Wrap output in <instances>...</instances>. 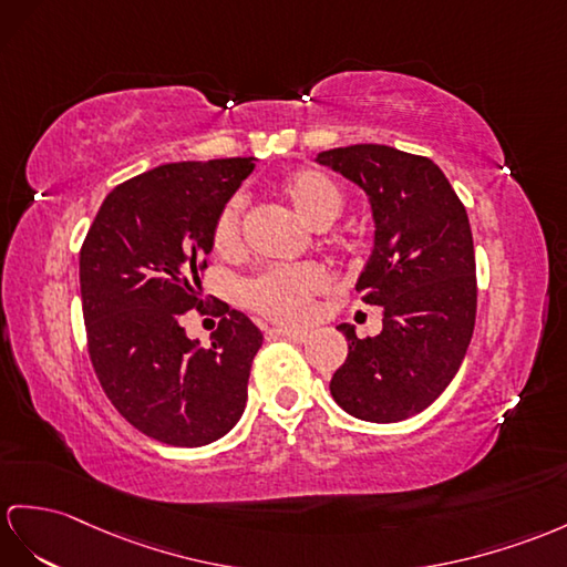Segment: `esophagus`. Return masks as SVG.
Segmentation results:
<instances>
[{
  "label": "esophagus",
  "mask_w": 567,
  "mask_h": 567,
  "mask_svg": "<svg viewBox=\"0 0 567 567\" xmlns=\"http://www.w3.org/2000/svg\"><path fill=\"white\" fill-rule=\"evenodd\" d=\"M267 334H274V337H281V339H288V341H296V343H302L308 341V331H298V329H288V327H276V329H269Z\"/></svg>",
  "instance_id": "34e87169"
}]
</instances>
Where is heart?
<instances>
[{
    "instance_id": "heart-1",
    "label": "heart",
    "mask_w": 567,
    "mask_h": 567,
    "mask_svg": "<svg viewBox=\"0 0 567 567\" xmlns=\"http://www.w3.org/2000/svg\"><path fill=\"white\" fill-rule=\"evenodd\" d=\"M286 202L300 218L315 228H327L343 209V189L337 179L315 168H300L286 175L279 185ZM212 245L216 255L233 259L243 252V199L230 197L220 206L214 226ZM331 279L320 265L271 267L245 284V302L255 312L274 322L298 324L306 322L312 310V300L324 293Z\"/></svg>"
}]
</instances>
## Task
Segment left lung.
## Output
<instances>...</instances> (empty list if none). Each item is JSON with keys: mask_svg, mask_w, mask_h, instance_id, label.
Returning <instances> with one entry per match:
<instances>
[{"mask_svg": "<svg viewBox=\"0 0 567 567\" xmlns=\"http://www.w3.org/2000/svg\"><path fill=\"white\" fill-rule=\"evenodd\" d=\"M365 189L375 247L355 284L382 306V331L358 339L339 324L349 355L329 382L351 416L396 423L445 392L476 322V257L468 216L437 165L382 144L329 148L317 156Z\"/></svg>", "mask_w": 567, "mask_h": 567, "instance_id": "left-lung-1", "label": "left lung"}]
</instances>
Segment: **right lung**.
<instances>
[{"label": "right lung", "instance_id": "add662e5", "mask_svg": "<svg viewBox=\"0 0 567 567\" xmlns=\"http://www.w3.org/2000/svg\"><path fill=\"white\" fill-rule=\"evenodd\" d=\"M252 168V158L185 161L124 179L81 245L95 378L136 431L165 445H209L245 411L261 331L226 302L209 349L179 322L195 308L206 312L199 281L214 218Z\"/></svg>", "mask_w": 567, "mask_h": 567}]
</instances>
